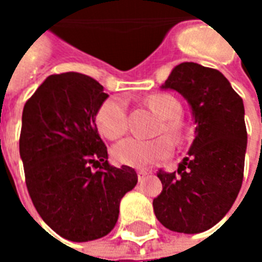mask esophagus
Masks as SVG:
<instances>
[{
  "label": "esophagus",
  "mask_w": 262,
  "mask_h": 262,
  "mask_svg": "<svg viewBox=\"0 0 262 262\" xmlns=\"http://www.w3.org/2000/svg\"><path fill=\"white\" fill-rule=\"evenodd\" d=\"M148 174H149V172L145 171V170H139V171H137V177H139V181H143V179L145 178Z\"/></svg>",
  "instance_id": "esophagus-1"
}]
</instances>
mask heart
Here are the masks:
<instances>
[{
    "mask_svg": "<svg viewBox=\"0 0 262 262\" xmlns=\"http://www.w3.org/2000/svg\"><path fill=\"white\" fill-rule=\"evenodd\" d=\"M147 106L160 118L156 135H167L175 144H181L190 135V126L181 117V103L166 92H156L145 98ZM99 133L108 140H117L126 133V100L122 96H110L103 100L95 115ZM166 136L152 140L129 137L111 149L113 159L132 167H149L167 159L172 154V143Z\"/></svg>",
    "mask_w": 262,
    "mask_h": 262,
    "instance_id": "b5f03b06",
    "label": "heart"
}]
</instances>
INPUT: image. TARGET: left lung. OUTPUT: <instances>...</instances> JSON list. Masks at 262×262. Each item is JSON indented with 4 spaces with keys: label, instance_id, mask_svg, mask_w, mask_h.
Segmentation results:
<instances>
[{
    "label": "left lung",
    "instance_id": "8db88e82",
    "mask_svg": "<svg viewBox=\"0 0 262 262\" xmlns=\"http://www.w3.org/2000/svg\"><path fill=\"white\" fill-rule=\"evenodd\" d=\"M162 88L178 91L189 102L195 139L177 171H158L163 190L154 199V212L168 230L197 234L223 219L242 186L244 102L219 71L194 62L175 67Z\"/></svg>",
    "mask_w": 262,
    "mask_h": 262
}]
</instances>
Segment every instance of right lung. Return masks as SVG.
<instances>
[{
	"mask_svg": "<svg viewBox=\"0 0 262 262\" xmlns=\"http://www.w3.org/2000/svg\"><path fill=\"white\" fill-rule=\"evenodd\" d=\"M108 95L90 76H49L24 104L20 132L26 185L45 223L87 242L114 228L119 201L137 183L135 168L108 164L95 115Z\"/></svg>",
	"mask_w": 262,
	"mask_h": 262,
	"instance_id": "obj_1",
	"label": "right lung"
}]
</instances>
